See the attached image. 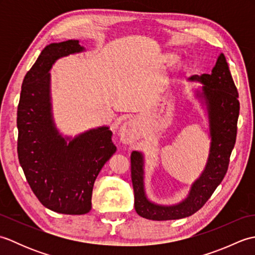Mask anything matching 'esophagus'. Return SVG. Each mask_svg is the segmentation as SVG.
I'll return each instance as SVG.
<instances>
[{
	"mask_svg": "<svg viewBox=\"0 0 255 255\" xmlns=\"http://www.w3.org/2000/svg\"><path fill=\"white\" fill-rule=\"evenodd\" d=\"M121 134L125 142H131V139L133 137V128L130 123H126L123 125L121 129Z\"/></svg>",
	"mask_w": 255,
	"mask_h": 255,
	"instance_id": "esophagus-1",
	"label": "esophagus"
}]
</instances>
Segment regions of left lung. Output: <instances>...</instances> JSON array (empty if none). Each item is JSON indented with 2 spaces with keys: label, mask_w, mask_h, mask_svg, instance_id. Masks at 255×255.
Wrapping results in <instances>:
<instances>
[{
  "label": "left lung",
  "mask_w": 255,
  "mask_h": 255,
  "mask_svg": "<svg viewBox=\"0 0 255 255\" xmlns=\"http://www.w3.org/2000/svg\"><path fill=\"white\" fill-rule=\"evenodd\" d=\"M189 80L204 84L202 92L197 91V96L204 100L208 112L211 142L207 163L200 176L192 184L191 191L183 202L163 206L150 202L145 196L143 155L138 151H132L130 162L134 209L145 219L174 220L192 216L210 198L228 170L230 154L237 138L240 103L238 100L239 93L224 53H220L210 74L194 75Z\"/></svg>",
  "instance_id": "1"
}]
</instances>
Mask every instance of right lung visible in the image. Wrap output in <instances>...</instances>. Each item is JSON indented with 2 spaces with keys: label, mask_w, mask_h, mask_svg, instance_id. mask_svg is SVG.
I'll use <instances>...</instances> for the list:
<instances>
[{
  "label": "right lung",
  "mask_w": 255,
  "mask_h": 255,
  "mask_svg": "<svg viewBox=\"0 0 255 255\" xmlns=\"http://www.w3.org/2000/svg\"><path fill=\"white\" fill-rule=\"evenodd\" d=\"M83 50L79 40L46 46L25 75L17 107V153L26 180L45 207L66 215L91 210L94 182L116 151L108 127L70 140L53 123L49 70L57 59Z\"/></svg>",
  "instance_id": "right-lung-1"
}]
</instances>
